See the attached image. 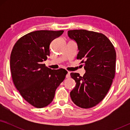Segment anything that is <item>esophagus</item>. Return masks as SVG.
I'll return each instance as SVG.
<instances>
[{
  "label": "esophagus",
  "instance_id": "esophagus-1",
  "mask_svg": "<svg viewBox=\"0 0 130 130\" xmlns=\"http://www.w3.org/2000/svg\"><path fill=\"white\" fill-rule=\"evenodd\" d=\"M66 78H70V72H68V73H67V74H66Z\"/></svg>",
  "mask_w": 130,
  "mask_h": 130
}]
</instances>
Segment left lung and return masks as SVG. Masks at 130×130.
<instances>
[{
  "mask_svg": "<svg viewBox=\"0 0 130 130\" xmlns=\"http://www.w3.org/2000/svg\"><path fill=\"white\" fill-rule=\"evenodd\" d=\"M68 36L77 44V59H83L86 73L80 76L71 73L75 80V88L70 97L76 105L82 108L93 107L104 98L109 91L115 73L116 52L105 35L85 29L68 31ZM85 61H84V60Z\"/></svg>",
  "mask_w": 130,
  "mask_h": 130,
  "instance_id": "1",
  "label": "left lung"
}]
</instances>
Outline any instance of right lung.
<instances>
[{"mask_svg":"<svg viewBox=\"0 0 130 130\" xmlns=\"http://www.w3.org/2000/svg\"><path fill=\"white\" fill-rule=\"evenodd\" d=\"M64 31L40 30L19 38L10 54V67L13 83L26 102L35 107L47 106L64 80V69L51 70L42 62L50 56V45Z\"/></svg>","mask_w":130,"mask_h":130,"instance_id":"1","label":"right lung"}]
</instances>
